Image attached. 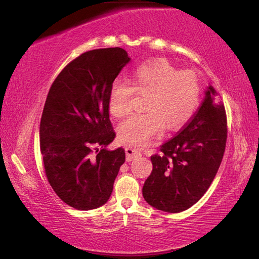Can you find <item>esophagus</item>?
I'll return each instance as SVG.
<instances>
[{
  "mask_svg": "<svg viewBox=\"0 0 259 259\" xmlns=\"http://www.w3.org/2000/svg\"><path fill=\"white\" fill-rule=\"evenodd\" d=\"M140 156H141V153L137 152L136 149L132 147L126 148V160H127V162H131V160H133Z\"/></svg>",
  "mask_w": 259,
  "mask_h": 259,
  "instance_id": "34e87169",
  "label": "esophagus"
}]
</instances>
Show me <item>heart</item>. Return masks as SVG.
Here are the masks:
<instances>
[{"mask_svg":"<svg viewBox=\"0 0 259 259\" xmlns=\"http://www.w3.org/2000/svg\"><path fill=\"white\" fill-rule=\"evenodd\" d=\"M146 96L144 114H134L118 126L120 140L142 147L165 127L176 130L185 125L197 111L200 83L193 71H181L168 61L158 59L140 65L132 75V88L115 81L108 93L107 105L116 118L131 111L133 94Z\"/></svg>","mask_w":259,"mask_h":259,"instance_id":"1","label":"heart"}]
</instances>
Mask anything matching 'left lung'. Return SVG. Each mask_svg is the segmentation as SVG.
Masks as SVG:
<instances>
[{
    "mask_svg": "<svg viewBox=\"0 0 259 259\" xmlns=\"http://www.w3.org/2000/svg\"><path fill=\"white\" fill-rule=\"evenodd\" d=\"M227 139L225 108L209 85L205 99L184 130L151 156L153 170L143 197L162 211L181 212L197 203L214 180Z\"/></svg>",
    "mask_w": 259,
    "mask_h": 259,
    "instance_id": "left-lung-1",
    "label": "left lung"
}]
</instances>
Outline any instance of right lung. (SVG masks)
Here are the masks:
<instances>
[{
    "label": "right lung",
    "instance_id": "1",
    "mask_svg": "<svg viewBox=\"0 0 259 259\" xmlns=\"http://www.w3.org/2000/svg\"><path fill=\"white\" fill-rule=\"evenodd\" d=\"M131 57L120 48L85 52L52 84L39 124L49 183L63 202L79 210L104 205L125 162V151L107 149L115 133L108 93Z\"/></svg>",
    "mask_w": 259,
    "mask_h": 259
}]
</instances>
